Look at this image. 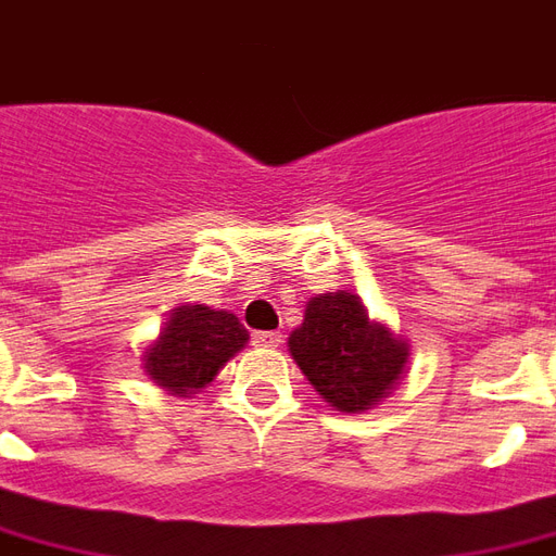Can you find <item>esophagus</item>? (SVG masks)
I'll use <instances>...</instances> for the list:
<instances>
[{"label":"esophagus","mask_w":556,"mask_h":556,"mask_svg":"<svg viewBox=\"0 0 556 556\" xmlns=\"http://www.w3.org/2000/svg\"><path fill=\"white\" fill-rule=\"evenodd\" d=\"M252 345H258V349H277V345H282V333L255 331L252 333Z\"/></svg>","instance_id":"34e87169"}]
</instances>
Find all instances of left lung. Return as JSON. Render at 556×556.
Masks as SVG:
<instances>
[{
    "label": "left lung",
    "mask_w": 556,
    "mask_h": 556,
    "mask_svg": "<svg viewBox=\"0 0 556 556\" xmlns=\"http://www.w3.org/2000/svg\"><path fill=\"white\" fill-rule=\"evenodd\" d=\"M291 358L340 413H364L397 386L409 349L367 316L358 294L331 291L306 304L289 337Z\"/></svg>",
    "instance_id": "8db88e82"
}]
</instances>
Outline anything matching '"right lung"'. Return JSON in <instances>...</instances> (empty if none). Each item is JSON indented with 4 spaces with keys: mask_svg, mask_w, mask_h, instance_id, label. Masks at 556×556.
<instances>
[{
    "mask_svg": "<svg viewBox=\"0 0 556 556\" xmlns=\"http://www.w3.org/2000/svg\"><path fill=\"white\" fill-rule=\"evenodd\" d=\"M250 340L238 316L211 306H177L165 321L159 343L143 355L150 379L170 388L174 394H192L204 388L225 361Z\"/></svg>",
    "mask_w": 556,
    "mask_h": 556,
    "instance_id": "1",
    "label": "right lung"
}]
</instances>
